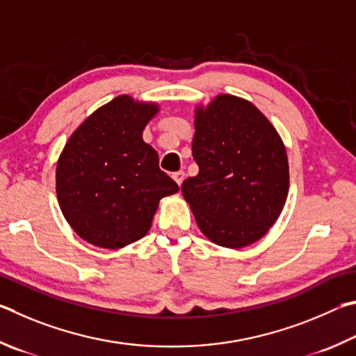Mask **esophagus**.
<instances>
[{
	"instance_id": "1",
	"label": "esophagus",
	"mask_w": 356,
	"mask_h": 356,
	"mask_svg": "<svg viewBox=\"0 0 356 356\" xmlns=\"http://www.w3.org/2000/svg\"><path fill=\"white\" fill-rule=\"evenodd\" d=\"M172 177H173L175 181H177V184H178V186H181V184H183V181H184L186 173H184L183 170H179V172H175V173L172 175Z\"/></svg>"
}]
</instances>
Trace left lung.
Returning <instances> with one entry per match:
<instances>
[{
	"label": "left lung",
	"instance_id": "8db88e82",
	"mask_svg": "<svg viewBox=\"0 0 356 356\" xmlns=\"http://www.w3.org/2000/svg\"><path fill=\"white\" fill-rule=\"evenodd\" d=\"M192 156L198 175L184 179L181 192L202 233L227 248L263 238L289 191L284 143L263 112L228 93L198 106Z\"/></svg>",
	"mask_w": 356,
	"mask_h": 356
}]
</instances>
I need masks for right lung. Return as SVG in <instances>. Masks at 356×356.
Instances as JSON below:
<instances>
[{
	"label": "right lung",
	"instance_id": "obj_1",
	"mask_svg": "<svg viewBox=\"0 0 356 356\" xmlns=\"http://www.w3.org/2000/svg\"><path fill=\"white\" fill-rule=\"evenodd\" d=\"M158 104L120 95L74 129L56 167L62 214L79 238L117 250L148 233L159 200L179 191L142 131Z\"/></svg>",
	"mask_w": 356,
	"mask_h": 356
}]
</instances>
